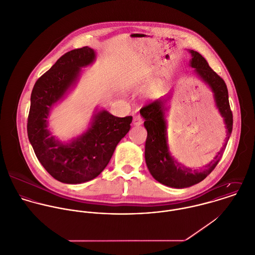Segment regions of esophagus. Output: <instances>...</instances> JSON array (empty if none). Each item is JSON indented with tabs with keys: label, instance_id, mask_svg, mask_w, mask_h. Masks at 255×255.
<instances>
[{
	"label": "esophagus",
	"instance_id": "esophagus-1",
	"mask_svg": "<svg viewBox=\"0 0 255 255\" xmlns=\"http://www.w3.org/2000/svg\"><path fill=\"white\" fill-rule=\"evenodd\" d=\"M142 124V118L140 117V115L138 114H134L133 115V125L135 126H139Z\"/></svg>",
	"mask_w": 255,
	"mask_h": 255
}]
</instances>
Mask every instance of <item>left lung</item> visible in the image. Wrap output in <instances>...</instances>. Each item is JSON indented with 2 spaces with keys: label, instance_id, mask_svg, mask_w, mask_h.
I'll use <instances>...</instances> for the list:
<instances>
[{
  "label": "left lung",
  "instance_id": "8db88e82",
  "mask_svg": "<svg viewBox=\"0 0 255 255\" xmlns=\"http://www.w3.org/2000/svg\"><path fill=\"white\" fill-rule=\"evenodd\" d=\"M192 55L190 66L195 74L209 86L214 93L216 106L224 118L227 128V141L233 130V113L229 102L228 88L223 80L208 64L207 60L197 51L189 50ZM170 96L159 98L146 104L140 109V115L145 120L144 127L147 130L145 141V162L152 177L159 183L172 188H187L203 181L221 160L227 142L216 154L214 160L202 169L186 167L175 160L169 151L167 143V124L165 121V104Z\"/></svg>",
  "mask_w": 255,
  "mask_h": 255
}]
</instances>
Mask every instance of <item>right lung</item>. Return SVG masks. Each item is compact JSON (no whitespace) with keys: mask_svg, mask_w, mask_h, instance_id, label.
<instances>
[{"mask_svg":"<svg viewBox=\"0 0 255 255\" xmlns=\"http://www.w3.org/2000/svg\"><path fill=\"white\" fill-rule=\"evenodd\" d=\"M95 51L73 49L37 79L30 96L27 135L34 153L54 179L80 184L96 178L110 162L116 146L128 132L132 117L118 118L106 110L97 112L89 128L63 143L51 135L47 118L52 107L76 84L81 68L94 62Z\"/></svg>","mask_w":255,"mask_h":255,"instance_id":"right-lung-1","label":"right lung"}]
</instances>
